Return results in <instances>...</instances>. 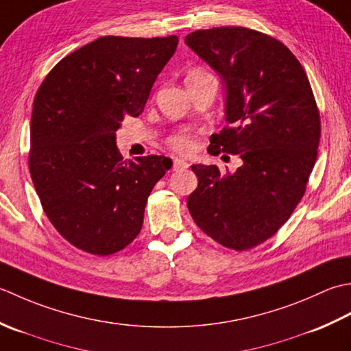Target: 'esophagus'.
I'll use <instances>...</instances> for the list:
<instances>
[{
  "label": "esophagus",
  "mask_w": 351,
  "mask_h": 351,
  "mask_svg": "<svg viewBox=\"0 0 351 351\" xmlns=\"http://www.w3.org/2000/svg\"><path fill=\"white\" fill-rule=\"evenodd\" d=\"M189 168V163L183 160V159H174L173 160V169L174 171H183V169H188Z\"/></svg>",
  "instance_id": "1"
}]
</instances>
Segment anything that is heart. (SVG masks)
I'll use <instances>...</instances> for the list:
<instances>
[{
  "instance_id": "obj_1",
  "label": "heart",
  "mask_w": 351,
  "mask_h": 351,
  "mask_svg": "<svg viewBox=\"0 0 351 351\" xmlns=\"http://www.w3.org/2000/svg\"><path fill=\"white\" fill-rule=\"evenodd\" d=\"M207 73L202 69H194L191 71V73L186 75V80H191V78H197V77H202L206 75ZM168 144L169 147L174 149V152L180 153V154H186L189 156L192 154L197 149V142L194 139V136H191L189 133H177L174 136H171L168 139Z\"/></svg>"
}]
</instances>
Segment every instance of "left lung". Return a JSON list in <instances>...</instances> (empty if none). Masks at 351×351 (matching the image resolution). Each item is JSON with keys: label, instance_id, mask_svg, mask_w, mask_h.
<instances>
[{"label": "left lung", "instance_id": "obj_1", "mask_svg": "<svg viewBox=\"0 0 351 351\" xmlns=\"http://www.w3.org/2000/svg\"><path fill=\"white\" fill-rule=\"evenodd\" d=\"M184 44L226 83V127L209 148L242 159L233 174L192 165L188 209L207 236L242 252L276 234L304 195L321 136L315 97L297 57L268 34L215 27Z\"/></svg>", "mask_w": 351, "mask_h": 351}]
</instances>
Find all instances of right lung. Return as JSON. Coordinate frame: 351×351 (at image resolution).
Instances as JSON below:
<instances>
[{
    "label": "right lung",
    "mask_w": 351,
    "mask_h": 351,
    "mask_svg": "<svg viewBox=\"0 0 351 351\" xmlns=\"http://www.w3.org/2000/svg\"><path fill=\"white\" fill-rule=\"evenodd\" d=\"M177 36H103L57 63L33 101L30 168L45 215L69 244L97 256L139 234L154 184L173 165L165 156L124 160L117 130L139 117Z\"/></svg>",
    "instance_id": "add662e5"
}]
</instances>
